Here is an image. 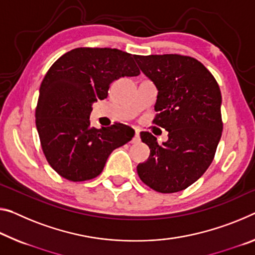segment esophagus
<instances>
[{
  "instance_id": "34e87169",
  "label": "esophagus",
  "mask_w": 255,
  "mask_h": 255,
  "mask_svg": "<svg viewBox=\"0 0 255 255\" xmlns=\"http://www.w3.org/2000/svg\"><path fill=\"white\" fill-rule=\"evenodd\" d=\"M137 142H139V132L138 130H135V136L134 138H132V143H137Z\"/></svg>"
}]
</instances>
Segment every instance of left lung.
Instances as JSON below:
<instances>
[{"mask_svg":"<svg viewBox=\"0 0 255 255\" xmlns=\"http://www.w3.org/2000/svg\"><path fill=\"white\" fill-rule=\"evenodd\" d=\"M134 58L157 90V115L153 123L168 131V140L161 145L151 132H140V139L149 147V156L137 165V173L156 192L183 191L207 171L220 140L219 85L211 72L191 56Z\"/></svg>","mask_w":255,"mask_h":255,"instance_id":"left-lung-1","label":"left lung"}]
</instances>
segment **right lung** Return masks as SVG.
Instances as JSON below:
<instances>
[{
  "instance_id": "1",
  "label": "right lung",
  "mask_w": 255,
  "mask_h": 255,
  "mask_svg": "<svg viewBox=\"0 0 255 255\" xmlns=\"http://www.w3.org/2000/svg\"><path fill=\"white\" fill-rule=\"evenodd\" d=\"M138 75L132 55L117 48L78 47L52 64L40 84L35 117L44 154L60 176L95 178L113 149L134 137V129L120 123L92 127L90 116L112 82Z\"/></svg>"
}]
</instances>
